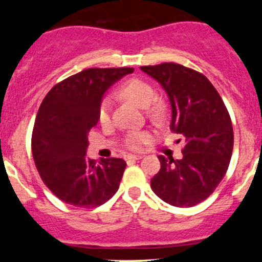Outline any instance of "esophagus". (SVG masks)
<instances>
[{
  "label": "esophagus",
  "instance_id": "1",
  "mask_svg": "<svg viewBox=\"0 0 262 262\" xmlns=\"http://www.w3.org/2000/svg\"><path fill=\"white\" fill-rule=\"evenodd\" d=\"M143 157L142 155H128L125 156V160L126 161H136V160H141Z\"/></svg>",
  "mask_w": 262,
  "mask_h": 262
}]
</instances>
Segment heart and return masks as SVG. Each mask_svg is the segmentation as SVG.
<instances>
[{
    "label": "heart",
    "instance_id": "obj_1",
    "mask_svg": "<svg viewBox=\"0 0 262 262\" xmlns=\"http://www.w3.org/2000/svg\"><path fill=\"white\" fill-rule=\"evenodd\" d=\"M119 95L125 99L130 100L134 104L138 105L142 109H148L152 116L162 115V106L160 104H153L156 100V90L149 82L141 80V78H129L124 82L119 89ZM113 100L110 96H104L100 101L99 110H97V119L100 124H107L112 115ZM149 139V134L147 132H130L125 137V146L130 149H138L147 143Z\"/></svg>",
    "mask_w": 262,
    "mask_h": 262
}]
</instances>
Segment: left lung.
Instances as JSON below:
<instances>
[{
  "label": "left lung",
  "instance_id": "obj_1",
  "mask_svg": "<svg viewBox=\"0 0 262 262\" xmlns=\"http://www.w3.org/2000/svg\"><path fill=\"white\" fill-rule=\"evenodd\" d=\"M141 70L167 92L170 128L185 142L181 160L158 156L161 168L150 187L173 207H194L212 194L228 170L233 150L231 116L203 73L172 62Z\"/></svg>",
  "mask_w": 262,
  "mask_h": 262
}]
</instances>
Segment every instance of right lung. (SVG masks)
I'll return each mask as SVG.
<instances>
[{"mask_svg":"<svg viewBox=\"0 0 262 262\" xmlns=\"http://www.w3.org/2000/svg\"><path fill=\"white\" fill-rule=\"evenodd\" d=\"M133 68H89L55 84L44 97L31 137L34 162L47 187L73 207L95 208L118 191L121 158L86 157L89 132L106 90Z\"/></svg>","mask_w":262,"mask_h":262,"instance_id":"1","label":"right lung"}]
</instances>
